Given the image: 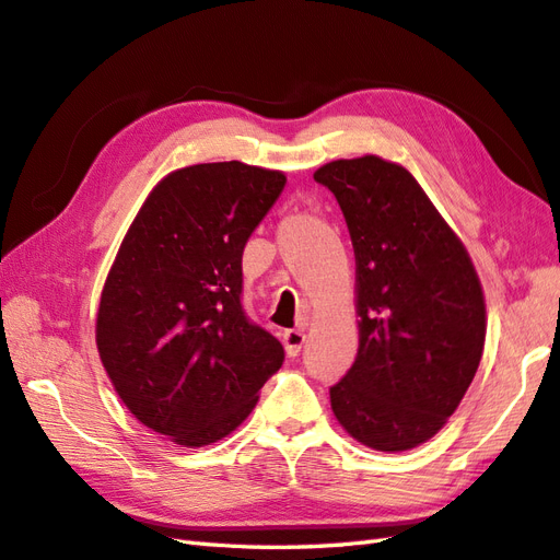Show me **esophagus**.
<instances>
[{"instance_id":"obj_1","label":"esophagus","mask_w":560,"mask_h":560,"mask_svg":"<svg viewBox=\"0 0 560 560\" xmlns=\"http://www.w3.org/2000/svg\"><path fill=\"white\" fill-rule=\"evenodd\" d=\"M305 331H300V328H289V331H283V348L289 352V357H298L300 350L305 346Z\"/></svg>"}]
</instances>
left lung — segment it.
Returning a JSON list of instances; mask_svg holds the SVG:
<instances>
[{"label": "left lung", "instance_id": "left-lung-1", "mask_svg": "<svg viewBox=\"0 0 560 560\" xmlns=\"http://www.w3.org/2000/svg\"><path fill=\"white\" fill-rule=\"evenodd\" d=\"M314 179L346 214L357 265L360 350L331 388V409L371 450H413L440 433L478 371L487 331L478 271L399 163L340 158Z\"/></svg>", "mask_w": 560, "mask_h": 560}]
</instances>
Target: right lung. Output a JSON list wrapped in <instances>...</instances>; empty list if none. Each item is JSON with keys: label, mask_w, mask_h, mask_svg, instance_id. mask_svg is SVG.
<instances>
[{"label": "right lung", "mask_w": 560, "mask_h": 560, "mask_svg": "<svg viewBox=\"0 0 560 560\" xmlns=\"http://www.w3.org/2000/svg\"><path fill=\"white\" fill-rule=\"evenodd\" d=\"M283 186V172L241 161L170 172L110 265L98 357L135 419L182 447L236 430L283 362L241 307L243 248Z\"/></svg>", "instance_id": "right-lung-1"}]
</instances>
